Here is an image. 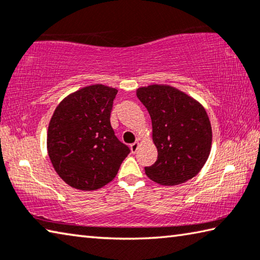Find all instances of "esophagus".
<instances>
[{
	"mask_svg": "<svg viewBox=\"0 0 260 260\" xmlns=\"http://www.w3.org/2000/svg\"><path fill=\"white\" fill-rule=\"evenodd\" d=\"M140 147V142H134L131 144V151L132 153H135L136 151H138V149Z\"/></svg>",
	"mask_w": 260,
	"mask_h": 260,
	"instance_id": "esophagus-1",
	"label": "esophagus"
}]
</instances>
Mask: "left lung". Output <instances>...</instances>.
<instances>
[{
    "label": "left lung",
    "instance_id": "obj_1",
    "mask_svg": "<svg viewBox=\"0 0 260 260\" xmlns=\"http://www.w3.org/2000/svg\"><path fill=\"white\" fill-rule=\"evenodd\" d=\"M136 96L150 114L158 151L155 164L144 169L148 178L162 186H175L199 174L212 144V128L203 105L167 85L140 87Z\"/></svg>",
    "mask_w": 260,
    "mask_h": 260
}]
</instances>
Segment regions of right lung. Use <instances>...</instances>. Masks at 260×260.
I'll list each match as a JSON object with an SVG mask.
<instances>
[{
  "label": "right lung",
  "mask_w": 260,
  "mask_h": 260,
  "mask_svg": "<svg viewBox=\"0 0 260 260\" xmlns=\"http://www.w3.org/2000/svg\"><path fill=\"white\" fill-rule=\"evenodd\" d=\"M118 90L104 85L83 87L67 96L52 114L47 134L50 161L63 181L96 190L112 181L129 153L110 124Z\"/></svg>",
  "instance_id": "1"
}]
</instances>
